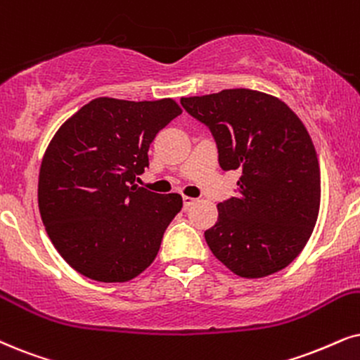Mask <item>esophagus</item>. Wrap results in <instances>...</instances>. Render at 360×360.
<instances>
[{
    "label": "esophagus",
    "mask_w": 360,
    "mask_h": 360,
    "mask_svg": "<svg viewBox=\"0 0 360 360\" xmlns=\"http://www.w3.org/2000/svg\"><path fill=\"white\" fill-rule=\"evenodd\" d=\"M194 202H195L194 198H188V195H184V198H183V206H184V209H189L191 206H193Z\"/></svg>",
    "instance_id": "esophagus-1"
}]
</instances>
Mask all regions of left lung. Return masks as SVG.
Returning a JSON list of instances; mask_svg holds the SVG:
<instances>
[{"label":"left lung","instance_id":"obj_1","mask_svg":"<svg viewBox=\"0 0 360 360\" xmlns=\"http://www.w3.org/2000/svg\"><path fill=\"white\" fill-rule=\"evenodd\" d=\"M209 127L219 166L239 169L234 198L217 204L204 233L214 256L240 277L288 267L311 238L321 204V169L302 121L281 99L252 89L183 98Z\"/></svg>","mask_w":360,"mask_h":360}]
</instances>
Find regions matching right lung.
I'll list each match as a JSON object with an SVG mask.
<instances>
[{
	"label": "right lung",
	"mask_w": 360,
	"mask_h": 360,
	"mask_svg": "<svg viewBox=\"0 0 360 360\" xmlns=\"http://www.w3.org/2000/svg\"><path fill=\"white\" fill-rule=\"evenodd\" d=\"M179 115L172 99L98 98L54 134L39 169V212L56 251L79 274L124 282L158 256L183 198L136 179L149 167L156 134Z\"/></svg>",
	"instance_id": "right-lung-1"
}]
</instances>
